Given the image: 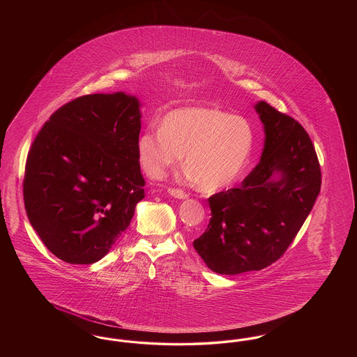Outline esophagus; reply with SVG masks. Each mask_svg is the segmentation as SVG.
Here are the masks:
<instances>
[{"label": "esophagus", "mask_w": 357, "mask_h": 357, "mask_svg": "<svg viewBox=\"0 0 357 357\" xmlns=\"http://www.w3.org/2000/svg\"><path fill=\"white\" fill-rule=\"evenodd\" d=\"M169 192H170V195L178 198V199H185V198L188 197V194H187L186 191H183V190H181V188H175V187H170V188H169Z\"/></svg>", "instance_id": "esophagus-1"}]
</instances>
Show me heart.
Returning <instances> with one entry per match:
<instances>
[{"instance_id":"obj_1","label":"heart","mask_w":357,"mask_h":357,"mask_svg":"<svg viewBox=\"0 0 357 357\" xmlns=\"http://www.w3.org/2000/svg\"><path fill=\"white\" fill-rule=\"evenodd\" d=\"M253 144L255 132L245 118L211 107H183L169 112L160 128L140 135L137 153L143 170L153 178L186 153L185 165L197 187L215 192L237 181Z\"/></svg>"}]
</instances>
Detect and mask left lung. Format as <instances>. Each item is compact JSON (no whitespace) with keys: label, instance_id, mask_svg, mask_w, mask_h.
<instances>
[{"label":"left lung","instance_id":"8db88e82","mask_svg":"<svg viewBox=\"0 0 357 357\" xmlns=\"http://www.w3.org/2000/svg\"><path fill=\"white\" fill-rule=\"evenodd\" d=\"M265 128L259 163L241 186L208 198L211 218L192 245L220 274L261 271L287 252L321 187V169L304 127L266 102L255 104Z\"/></svg>","mask_w":357,"mask_h":357}]
</instances>
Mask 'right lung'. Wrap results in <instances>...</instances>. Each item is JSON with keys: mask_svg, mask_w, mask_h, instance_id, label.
I'll use <instances>...</instances> for the list:
<instances>
[{"mask_svg": "<svg viewBox=\"0 0 357 357\" xmlns=\"http://www.w3.org/2000/svg\"><path fill=\"white\" fill-rule=\"evenodd\" d=\"M139 102L123 92L80 96L34 137L22 182L26 215L52 255L89 265L107 255L144 198Z\"/></svg>", "mask_w": 357, "mask_h": 357, "instance_id": "right-lung-1", "label": "right lung"}]
</instances>
